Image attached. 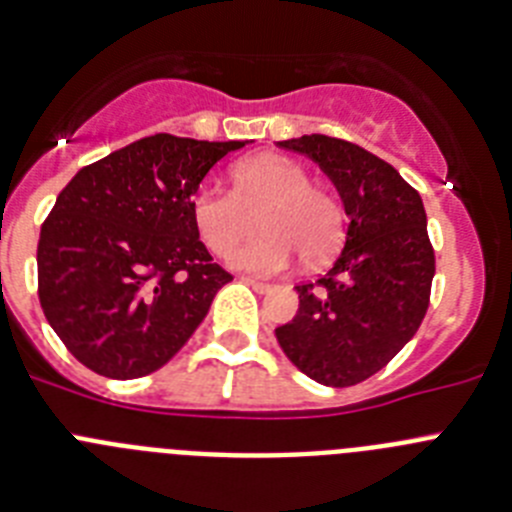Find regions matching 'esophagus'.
I'll return each instance as SVG.
<instances>
[{"label":"esophagus","instance_id":"obj_1","mask_svg":"<svg viewBox=\"0 0 512 512\" xmlns=\"http://www.w3.org/2000/svg\"><path fill=\"white\" fill-rule=\"evenodd\" d=\"M242 283H247L250 288H255L257 293H267V290H273V285L262 283V280H255V278H242Z\"/></svg>","mask_w":512,"mask_h":512}]
</instances>
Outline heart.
<instances>
[{
	"label": "heart",
	"instance_id": "heart-1",
	"mask_svg": "<svg viewBox=\"0 0 512 512\" xmlns=\"http://www.w3.org/2000/svg\"><path fill=\"white\" fill-rule=\"evenodd\" d=\"M263 232L229 255L242 273L275 275L303 255L308 265L329 260L342 242V206L334 193L308 183L298 160L265 153L234 168V191L201 183L191 196V216L204 245L224 255L254 226Z\"/></svg>",
	"mask_w": 512,
	"mask_h": 512
}]
</instances>
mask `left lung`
<instances>
[{
    "label": "left lung",
    "mask_w": 512,
    "mask_h": 512,
    "mask_svg": "<svg viewBox=\"0 0 512 512\" xmlns=\"http://www.w3.org/2000/svg\"><path fill=\"white\" fill-rule=\"evenodd\" d=\"M280 147L319 163L349 227L329 273L296 285L298 313L275 336L311 380L357 385L388 365L426 316L436 260L423 201L393 165L354 142L303 135Z\"/></svg>",
    "instance_id": "8db88e82"
}]
</instances>
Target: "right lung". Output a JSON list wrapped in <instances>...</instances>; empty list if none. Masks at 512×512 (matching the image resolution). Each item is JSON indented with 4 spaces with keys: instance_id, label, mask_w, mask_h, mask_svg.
I'll use <instances>...</instances> for the list:
<instances>
[{
    "instance_id": "1",
    "label": "right lung",
    "mask_w": 512,
    "mask_h": 512,
    "mask_svg": "<svg viewBox=\"0 0 512 512\" xmlns=\"http://www.w3.org/2000/svg\"><path fill=\"white\" fill-rule=\"evenodd\" d=\"M245 142L142 137L58 193L40 229L38 293L81 365L112 380L150 375L199 329L232 275L199 239L191 196Z\"/></svg>"
}]
</instances>
